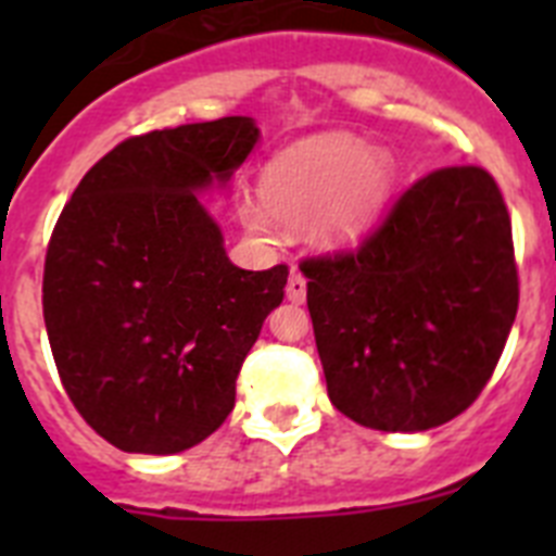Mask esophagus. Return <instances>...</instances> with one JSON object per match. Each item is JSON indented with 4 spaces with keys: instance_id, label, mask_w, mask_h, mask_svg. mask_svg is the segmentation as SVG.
<instances>
[{
    "instance_id": "obj_1",
    "label": "esophagus",
    "mask_w": 556,
    "mask_h": 556,
    "mask_svg": "<svg viewBox=\"0 0 556 556\" xmlns=\"http://www.w3.org/2000/svg\"><path fill=\"white\" fill-rule=\"evenodd\" d=\"M287 298L292 303H303L306 301V278H303L298 269L289 275V283H287Z\"/></svg>"
}]
</instances>
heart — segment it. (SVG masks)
Segmentation results:
<instances>
[{"label": "heart", "mask_w": 556, "mask_h": 556, "mask_svg": "<svg viewBox=\"0 0 556 556\" xmlns=\"http://www.w3.org/2000/svg\"><path fill=\"white\" fill-rule=\"evenodd\" d=\"M392 186L387 155H367V147L345 132L312 136L283 150L264 175V200L275 217L289 225L320 219L328 244L356 242L370 228ZM244 219L269 233V219L248 208Z\"/></svg>", "instance_id": "heart-1"}]
</instances>
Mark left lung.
<instances>
[{
	"label": "left lung",
	"instance_id": "8db88e82",
	"mask_svg": "<svg viewBox=\"0 0 556 556\" xmlns=\"http://www.w3.org/2000/svg\"><path fill=\"white\" fill-rule=\"evenodd\" d=\"M301 269L328 397L367 429L426 431L462 415L518 314L513 223L481 166L429 172L358 248Z\"/></svg>",
	"mask_w": 556,
	"mask_h": 556
}]
</instances>
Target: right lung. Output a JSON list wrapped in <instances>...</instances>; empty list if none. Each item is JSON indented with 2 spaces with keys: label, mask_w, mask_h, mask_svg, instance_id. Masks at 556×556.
<instances>
[{
  "label": "right lung",
  "mask_w": 556,
  "mask_h": 556,
  "mask_svg": "<svg viewBox=\"0 0 556 556\" xmlns=\"http://www.w3.org/2000/svg\"><path fill=\"white\" fill-rule=\"evenodd\" d=\"M258 141L250 116L130 136L63 205L43 262L58 376L102 440L127 454L203 443L236 404V376L289 267L230 264L198 191Z\"/></svg>",
  "instance_id": "obj_1"
}]
</instances>
